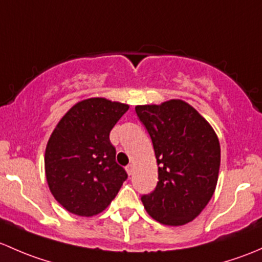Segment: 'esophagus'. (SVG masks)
Returning a JSON list of instances; mask_svg holds the SVG:
<instances>
[{
    "instance_id": "34e87169",
    "label": "esophagus",
    "mask_w": 262,
    "mask_h": 262,
    "mask_svg": "<svg viewBox=\"0 0 262 262\" xmlns=\"http://www.w3.org/2000/svg\"><path fill=\"white\" fill-rule=\"evenodd\" d=\"M126 171H127L128 175H132V172H134V165H132V164H130V165L126 166Z\"/></svg>"
}]
</instances>
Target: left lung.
I'll list each match as a JSON object with an SVG mask.
<instances>
[{
    "mask_svg": "<svg viewBox=\"0 0 262 262\" xmlns=\"http://www.w3.org/2000/svg\"><path fill=\"white\" fill-rule=\"evenodd\" d=\"M149 132L158 185L141 201L158 222L183 226L206 208L215 190L221 146L208 121L182 99L135 107Z\"/></svg>",
    "mask_w": 262,
    "mask_h": 262,
    "instance_id": "8db88e82",
    "label": "left lung"
}]
</instances>
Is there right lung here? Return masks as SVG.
<instances>
[{
	"label": "right lung",
	"mask_w": 262,
	"mask_h": 262,
	"mask_svg": "<svg viewBox=\"0 0 262 262\" xmlns=\"http://www.w3.org/2000/svg\"><path fill=\"white\" fill-rule=\"evenodd\" d=\"M128 104L106 98L78 102L54 128L45 150V174L54 198L73 214L103 212L127 172L116 163L110 132Z\"/></svg>",
	"instance_id": "1"
}]
</instances>
